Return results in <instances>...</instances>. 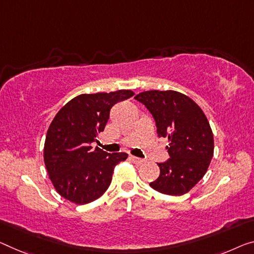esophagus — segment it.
Segmentation results:
<instances>
[{
    "mask_svg": "<svg viewBox=\"0 0 254 254\" xmlns=\"http://www.w3.org/2000/svg\"><path fill=\"white\" fill-rule=\"evenodd\" d=\"M129 159H130L131 161L134 162V163H142V162H144V160H143V159L137 158V157H134V155H130Z\"/></svg>",
    "mask_w": 254,
    "mask_h": 254,
    "instance_id": "esophagus-1",
    "label": "esophagus"
}]
</instances>
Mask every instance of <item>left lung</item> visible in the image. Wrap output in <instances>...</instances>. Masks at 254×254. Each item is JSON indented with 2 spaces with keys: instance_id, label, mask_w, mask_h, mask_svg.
Instances as JSON below:
<instances>
[{
  "instance_id": "8db88e82",
  "label": "left lung",
  "mask_w": 254,
  "mask_h": 254,
  "mask_svg": "<svg viewBox=\"0 0 254 254\" xmlns=\"http://www.w3.org/2000/svg\"><path fill=\"white\" fill-rule=\"evenodd\" d=\"M153 116L159 137H168L169 159L158 163L160 176L152 189L167 195L192 190L208 170L213 157V135L201 108L182 93L147 91L134 97Z\"/></svg>"
}]
</instances>
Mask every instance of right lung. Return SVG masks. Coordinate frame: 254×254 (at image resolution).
Listing matches in <instances>:
<instances>
[{"label": "right lung", "mask_w": 254, "mask_h": 254, "mask_svg": "<svg viewBox=\"0 0 254 254\" xmlns=\"http://www.w3.org/2000/svg\"><path fill=\"white\" fill-rule=\"evenodd\" d=\"M134 93H111L73 97L54 117L44 145V162L51 182L62 197L86 204L102 195L112 181L115 167L126 160L124 152L108 153L91 144L104 130L116 103Z\"/></svg>", "instance_id": "right-lung-1"}]
</instances>
